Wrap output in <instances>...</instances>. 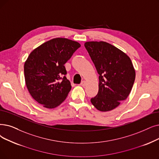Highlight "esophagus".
<instances>
[{
	"label": "esophagus",
	"mask_w": 159,
	"mask_h": 159,
	"mask_svg": "<svg viewBox=\"0 0 159 159\" xmlns=\"http://www.w3.org/2000/svg\"><path fill=\"white\" fill-rule=\"evenodd\" d=\"M86 81H82V82H81V84H80V85L82 86H86Z\"/></svg>",
	"instance_id": "1"
}]
</instances>
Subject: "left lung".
I'll use <instances>...</instances> for the list:
<instances>
[{
	"label": "left lung",
	"instance_id": "1",
	"mask_svg": "<svg viewBox=\"0 0 159 159\" xmlns=\"http://www.w3.org/2000/svg\"><path fill=\"white\" fill-rule=\"evenodd\" d=\"M84 46L99 75V92L91 102L99 111H110L132 89L136 77L133 64L127 54L105 41H87Z\"/></svg>",
	"mask_w": 159,
	"mask_h": 159
}]
</instances>
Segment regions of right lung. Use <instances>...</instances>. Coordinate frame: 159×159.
<instances>
[{
  "mask_svg": "<svg viewBox=\"0 0 159 159\" xmlns=\"http://www.w3.org/2000/svg\"><path fill=\"white\" fill-rule=\"evenodd\" d=\"M80 47L77 41L54 38L34 49L24 65L27 89L39 104L47 108L59 106L71 89L64 64Z\"/></svg>",
  "mask_w": 159,
  "mask_h": 159,
  "instance_id": "right-lung-1",
  "label": "right lung"
}]
</instances>
